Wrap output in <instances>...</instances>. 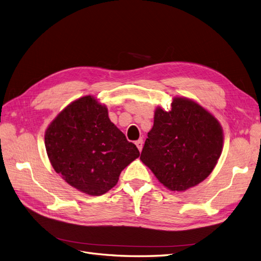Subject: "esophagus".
<instances>
[{
	"instance_id": "1",
	"label": "esophagus",
	"mask_w": 261,
	"mask_h": 261,
	"mask_svg": "<svg viewBox=\"0 0 261 261\" xmlns=\"http://www.w3.org/2000/svg\"><path fill=\"white\" fill-rule=\"evenodd\" d=\"M136 145H137V147L139 148V150L141 151L142 148H143V140H138V141L136 142Z\"/></svg>"
}]
</instances>
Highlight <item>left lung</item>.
<instances>
[{"label":"left lung","instance_id":"1","mask_svg":"<svg viewBox=\"0 0 261 261\" xmlns=\"http://www.w3.org/2000/svg\"><path fill=\"white\" fill-rule=\"evenodd\" d=\"M141 161L171 191L203 181L223 151L224 132L215 116L198 102L174 96L171 110L157 106Z\"/></svg>","mask_w":261,"mask_h":261}]
</instances>
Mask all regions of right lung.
Masks as SVG:
<instances>
[{
  "label": "right lung",
  "mask_w": 261,
  "mask_h": 261,
  "mask_svg": "<svg viewBox=\"0 0 261 261\" xmlns=\"http://www.w3.org/2000/svg\"><path fill=\"white\" fill-rule=\"evenodd\" d=\"M45 147L58 174L89 196L111 190L121 171L140 156L110 120L106 105L90 94L71 102L48 124Z\"/></svg>",
  "instance_id": "right-lung-1"
}]
</instances>
